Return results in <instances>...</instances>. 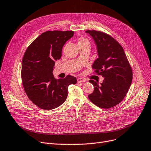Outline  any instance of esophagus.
<instances>
[{
  "label": "esophagus",
  "instance_id": "obj_1",
  "mask_svg": "<svg viewBox=\"0 0 151 151\" xmlns=\"http://www.w3.org/2000/svg\"><path fill=\"white\" fill-rule=\"evenodd\" d=\"M78 83H84L86 82V80L84 78H79L77 79Z\"/></svg>",
  "mask_w": 151,
  "mask_h": 151
}]
</instances>
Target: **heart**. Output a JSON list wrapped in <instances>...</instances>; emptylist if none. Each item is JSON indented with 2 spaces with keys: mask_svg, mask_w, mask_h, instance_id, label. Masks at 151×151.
Listing matches in <instances>:
<instances>
[{
  "mask_svg": "<svg viewBox=\"0 0 151 151\" xmlns=\"http://www.w3.org/2000/svg\"><path fill=\"white\" fill-rule=\"evenodd\" d=\"M78 43H88V44H90V42L88 40V39L85 38H80L78 40Z\"/></svg>",
  "mask_w": 151,
  "mask_h": 151,
  "instance_id": "b5f03b06",
  "label": "heart"
}]
</instances>
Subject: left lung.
<instances>
[{"label": "left lung", "instance_id": "obj_1", "mask_svg": "<svg viewBox=\"0 0 151 151\" xmlns=\"http://www.w3.org/2000/svg\"><path fill=\"white\" fill-rule=\"evenodd\" d=\"M96 44L98 58L92 68L104 77L102 83L89 81L94 91L88 98L101 108L108 109L122 101L129 90L132 80L131 67L123 48L114 38L96 30H86Z\"/></svg>", "mask_w": 151, "mask_h": 151}]
</instances>
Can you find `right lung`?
Here are the masks:
<instances>
[{"instance_id":"1","label":"right lung","mask_w":151,"mask_h":151,"mask_svg":"<svg viewBox=\"0 0 151 151\" xmlns=\"http://www.w3.org/2000/svg\"><path fill=\"white\" fill-rule=\"evenodd\" d=\"M74 35L73 31H47L27 48L22 59V80L27 96L38 107L51 110L62 104L68 96V87L77 82L75 77L55 79V61L61 57L63 47Z\"/></svg>"}]
</instances>
